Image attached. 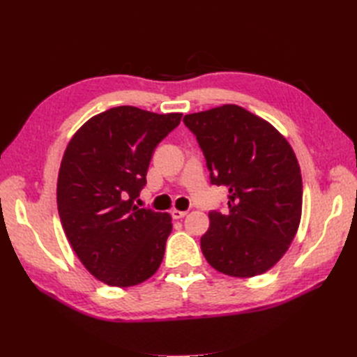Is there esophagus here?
I'll return each mask as SVG.
<instances>
[{
  "mask_svg": "<svg viewBox=\"0 0 357 357\" xmlns=\"http://www.w3.org/2000/svg\"><path fill=\"white\" fill-rule=\"evenodd\" d=\"M187 213H188L187 210H178V208H173V210H172L173 219H181V218H184Z\"/></svg>",
  "mask_w": 357,
  "mask_h": 357,
  "instance_id": "obj_1",
  "label": "esophagus"
}]
</instances>
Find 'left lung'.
Instances as JSON below:
<instances>
[{
  "instance_id": "8db88e82",
  "label": "left lung",
  "mask_w": 357,
  "mask_h": 357,
  "mask_svg": "<svg viewBox=\"0 0 357 357\" xmlns=\"http://www.w3.org/2000/svg\"><path fill=\"white\" fill-rule=\"evenodd\" d=\"M184 123L204 151L210 183L229 188L227 213H208L204 256L224 275H262L285 255L299 229L298 158L268 121L236 104L190 113Z\"/></svg>"
}]
</instances>
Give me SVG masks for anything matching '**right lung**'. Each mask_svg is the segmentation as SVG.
I'll list each match as a JSON object with an SVG mask.
<instances>
[{
    "instance_id": "add662e5",
    "label": "right lung",
    "mask_w": 357,
    "mask_h": 357,
    "mask_svg": "<svg viewBox=\"0 0 357 357\" xmlns=\"http://www.w3.org/2000/svg\"><path fill=\"white\" fill-rule=\"evenodd\" d=\"M183 113L119 105L72 136L58 173L56 202L66 236L90 275L112 287L147 280L162 262L172 216L133 204L151 155Z\"/></svg>"
}]
</instances>
